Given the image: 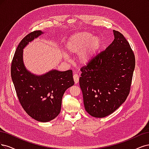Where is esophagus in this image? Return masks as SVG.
I'll use <instances>...</instances> for the list:
<instances>
[{
    "instance_id": "obj_1",
    "label": "esophagus",
    "mask_w": 149,
    "mask_h": 149,
    "mask_svg": "<svg viewBox=\"0 0 149 149\" xmlns=\"http://www.w3.org/2000/svg\"><path fill=\"white\" fill-rule=\"evenodd\" d=\"M73 78H74V81H75V84H77L79 82V75L75 74L73 75Z\"/></svg>"
}]
</instances>
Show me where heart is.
<instances>
[{
	"mask_svg": "<svg viewBox=\"0 0 149 149\" xmlns=\"http://www.w3.org/2000/svg\"><path fill=\"white\" fill-rule=\"evenodd\" d=\"M102 45L98 36H93L87 31L76 33L71 36L65 45V49L70 54H79L80 62L87 64L97 53Z\"/></svg>",
	"mask_w": 149,
	"mask_h": 149,
	"instance_id": "1",
	"label": "heart"
}]
</instances>
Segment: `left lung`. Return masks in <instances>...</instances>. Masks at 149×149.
<instances>
[{
  "label": "left lung",
  "instance_id": "8db88e82",
  "mask_svg": "<svg viewBox=\"0 0 149 149\" xmlns=\"http://www.w3.org/2000/svg\"><path fill=\"white\" fill-rule=\"evenodd\" d=\"M113 33L111 44L80 69L79 84L85 108L95 118L113 113L130 92L135 56L123 35L115 30Z\"/></svg>",
  "mask_w": 149,
  "mask_h": 149
}]
</instances>
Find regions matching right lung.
Instances as JSON below:
<instances>
[{
    "mask_svg": "<svg viewBox=\"0 0 149 149\" xmlns=\"http://www.w3.org/2000/svg\"><path fill=\"white\" fill-rule=\"evenodd\" d=\"M36 30L24 37L19 43L11 65V76L19 102L26 113L38 121L47 122L61 112L65 91L74 84L72 70H53L36 76L27 71L23 63V49L41 35Z\"/></svg>",
    "mask_w": 149,
    "mask_h": 149,
    "instance_id": "right-lung-1",
    "label": "right lung"
}]
</instances>
